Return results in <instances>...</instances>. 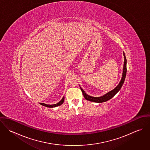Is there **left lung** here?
Instances as JSON below:
<instances>
[{"instance_id": "1", "label": "left lung", "mask_w": 150, "mask_h": 150, "mask_svg": "<svg viewBox=\"0 0 150 150\" xmlns=\"http://www.w3.org/2000/svg\"><path fill=\"white\" fill-rule=\"evenodd\" d=\"M123 55H124V62L122 75L121 80L120 82L119 83L118 85L114 89L111 90V91L107 92L104 95H103L102 96H99V97H93V96H91L90 95H88L87 93H86V92L83 89V88L80 86V89H81V90L83 92V95H84L86 100L91 101V102H96V103L105 102H106L107 100L111 99L121 89L122 86L124 83V81L125 80L126 74H127V59H126L124 52H123Z\"/></svg>"}]
</instances>
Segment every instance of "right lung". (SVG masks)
Segmentation results:
<instances>
[{
	"mask_svg": "<svg viewBox=\"0 0 150 150\" xmlns=\"http://www.w3.org/2000/svg\"><path fill=\"white\" fill-rule=\"evenodd\" d=\"M64 96L63 98L57 103L56 104H54V105H47V104H45L44 103H40V105H42V106H44L45 107H50V108H53V107H57V106H59L63 104V103L64 102Z\"/></svg>",
	"mask_w": 150,
	"mask_h": 150,
	"instance_id": "right-lung-1",
	"label": "right lung"
}]
</instances>
